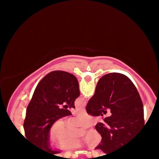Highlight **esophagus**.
I'll return each mask as SVG.
<instances>
[{
  "label": "esophagus",
  "mask_w": 159,
  "mask_h": 159,
  "mask_svg": "<svg viewBox=\"0 0 159 159\" xmlns=\"http://www.w3.org/2000/svg\"><path fill=\"white\" fill-rule=\"evenodd\" d=\"M80 111H81V112H83V113H86V109L83 108V109H81V110Z\"/></svg>",
  "instance_id": "1"
}]
</instances>
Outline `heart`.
I'll list each match as a JSON object with an SVG mask.
<instances>
[{
  "instance_id": "1",
  "label": "heart",
  "mask_w": 159,
  "mask_h": 159,
  "mask_svg": "<svg viewBox=\"0 0 159 159\" xmlns=\"http://www.w3.org/2000/svg\"><path fill=\"white\" fill-rule=\"evenodd\" d=\"M96 120L93 116L86 114L80 113L75 117L68 118L66 120V125L62 121H57L51 128L50 135L53 139L57 140V146L61 149H73L81 147V142L79 140L72 138L73 136L74 128L81 127L87 129L94 125ZM84 141L86 145L90 149H93L101 143L102 136L96 129H90L86 132L84 137Z\"/></svg>"
}]
</instances>
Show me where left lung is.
I'll use <instances>...</instances> for the list:
<instances>
[{
    "instance_id": "1",
    "label": "left lung",
    "mask_w": 159,
    "mask_h": 159,
    "mask_svg": "<svg viewBox=\"0 0 159 159\" xmlns=\"http://www.w3.org/2000/svg\"><path fill=\"white\" fill-rule=\"evenodd\" d=\"M79 96L78 81L72 74L54 71L46 75L36 86L27 107L24 122L27 140L45 155L60 153L51 149L49 131L60 118L72 115L67 108H75L74 102ZM63 103L67 105L61 108ZM39 157L45 156L40 154Z\"/></svg>"
}]
</instances>
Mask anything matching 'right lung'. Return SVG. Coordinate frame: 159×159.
I'll return each mask as SVG.
<instances>
[{
	"instance_id": "right-lung-1",
	"label": "right lung",
	"mask_w": 159,
	"mask_h": 159,
	"mask_svg": "<svg viewBox=\"0 0 159 159\" xmlns=\"http://www.w3.org/2000/svg\"><path fill=\"white\" fill-rule=\"evenodd\" d=\"M107 108L111 110L110 116L95 126L102 138L96 149L106 155L132 141L146 125L140 95L132 81L123 74L113 72L100 78L86 111L97 116H102V113Z\"/></svg>"
}]
</instances>
